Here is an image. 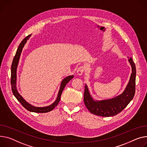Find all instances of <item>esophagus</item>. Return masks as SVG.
Returning a JSON list of instances; mask_svg holds the SVG:
<instances>
[{"label":"esophagus","mask_w":147,"mask_h":147,"mask_svg":"<svg viewBox=\"0 0 147 147\" xmlns=\"http://www.w3.org/2000/svg\"><path fill=\"white\" fill-rule=\"evenodd\" d=\"M84 70H85V67L84 66H80L79 68H77V75H79V76L82 75V74L84 73Z\"/></svg>","instance_id":"34e87169"}]
</instances>
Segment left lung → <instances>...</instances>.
Returning a JSON list of instances; mask_svg holds the SVG:
<instances>
[{
    "label": "left lung",
    "mask_w": 147,
    "mask_h": 147,
    "mask_svg": "<svg viewBox=\"0 0 147 147\" xmlns=\"http://www.w3.org/2000/svg\"><path fill=\"white\" fill-rule=\"evenodd\" d=\"M128 61L132 67V73L129 82L121 94L111 99L94 100L85 85L84 102L90 113L103 117L113 116L121 112L132 100L135 92L136 67L131 57H128Z\"/></svg>",
    "instance_id": "left-lung-1"
}]
</instances>
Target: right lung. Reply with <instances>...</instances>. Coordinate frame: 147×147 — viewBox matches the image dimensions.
I'll list each match as a JSON object with an SVG mask.
<instances>
[{"instance_id": "add662e5", "label": "right lung", "mask_w": 147, "mask_h": 147, "mask_svg": "<svg viewBox=\"0 0 147 147\" xmlns=\"http://www.w3.org/2000/svg\"><path fill=\"white\" fill-rule=\"evenodd\" d=\"M31 35H29L26 37H25L24 40L22 41V42L19 44L17 51L16 53V54L13 58V60L12 61V66H11V87H12V91L15 96V97L17 99V100L21 103V105L25 107L26 109H27L28 111L35 112V113H46L50 111H51L53 109H54L55 107L57 106V105L59 103L61 98V93L64 89L65 86L66 84L69 82L74 77V76H70L66 77L65 79H64L61 83L60 88L59 92H58L57 97L56 100L51 105L45 106V107H35L34 106L31 105V104L28 103L25 100V99L20 95L17 90L16 86V70L19 63V58H20L21 54L22 51V48L24 47L25 44H26L27 40L31 36Z\"/></svg>"}]
</instances>
